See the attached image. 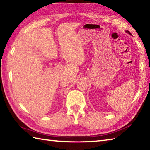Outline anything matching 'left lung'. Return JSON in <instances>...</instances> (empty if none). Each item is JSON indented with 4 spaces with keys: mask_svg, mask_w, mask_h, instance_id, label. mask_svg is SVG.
<instances>
[{
    "mask_svg": "<svg viewBox=\"0 0 150 150\" xmlns=\"http://www.w3.org/2000/svg\"><path fill=\"white\" fill-rule=\"evenodd\" d=\"M126 32H127V33H128V34H130V35H132V34H131V33H130V32H129V31H126Z\"/></svg>",
    "mask_w": 150,
    "mask_h": 150,
    "instance_id": "8db88e82",
    "label": "left lung"
}]
</instances>
